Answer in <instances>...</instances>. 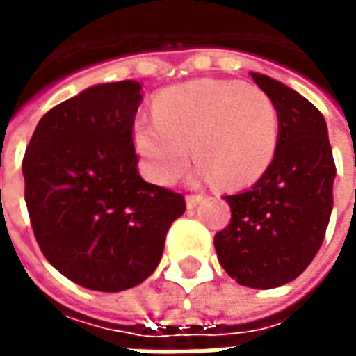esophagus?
<instances>
[{
    "label": "esophagus",
    "instance_id": "1",
    "mask_svg": "<svg viewBox=\"0 0 356 356\" xmlns=\"http://www.w3.org/2000/svg\"><path fill=\"white\" fill-rule=\"evenodd\" d=\"M204 200L202 194H186V208H196Z\"/></svg>",
    "mask_w": 356,
    "mask_h": 356
}]
</instances>
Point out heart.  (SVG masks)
<instances>
[{"label": "heart", "instance_id": "obj_1", "mask_svg": "<svg viewBox=\"0 0 356 356\" xmlns=\"http://www.w3.org/2000/svg\"><path fill=\"white\" fill-rule=\"evenodd\" d=\"M280 143V112L259 88L229 80H194L165 89L154 118L133 124V145L147 175L160 185L177 181L188 163L198 177L223 188L255 183L273 163Z\"/></svg>", "mask_w": 356, "mask_h": 356}]
</instances>
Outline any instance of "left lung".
Returning a JSON list of instances; mask_svg holds the SVG:
<instances>
[{"instance_id":"1","label":"left lung","mask_w":356,"mask_h":356,"mask_svg":"<svg viewBox=\"0 0 356 356\" xmlns=\"http://www.w3.org/2000/svg\"><path fill=\"white\" fill-rule=\"evenodd\" d=\"M252 78L278 106L280 143L252 188L225 196L231 223L213 244L227 275L268 290L298 278L321 250L334 206L336 163L321 110L268 76Z\"/></svg>"}]
</instances>
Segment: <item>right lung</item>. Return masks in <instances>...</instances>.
Segmentation results:
<instances>
[{
  "label": "right lung",
  "mask_w": 356,
  "mask_h": 356,
  "mask_svg": "<svg viewBox=\"0 0 356 356\" xmlns=\"http://www.w3.org/2000/svg\"><path fill=\"white\" fill-rule=\"evenodd\" d=\"M139 104L137 81L86 89L40 120L22 158L38 246L60 275L89 290L122 291L152 275L186 208L183 194L137 171Z\"/></svg>",
  "instance_id": "obj_1"
}]
</instances>
